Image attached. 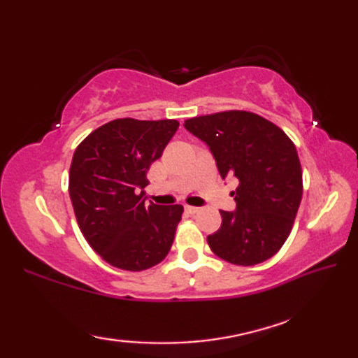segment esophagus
Instances as JSON below:
<instances>
[{
	"instance_id": "esophagus-1",
	"label": "esophagus",
	"mask_w": 358,
	"mask_h": 358,
	"mask_svg": "<svg viewBox=\"0 0 358 358\" xmlns=\"http://www.w3.org/2000/svg\"><path fill=\"white\" fill-rule=\"evenodd\" d=\"M185 209L189 212V214H196V212H200V208H196V206H185Z\"/></svg>"
}]
</instances>
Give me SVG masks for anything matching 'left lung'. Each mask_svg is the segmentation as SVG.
Masks as SVG:
<instances>
[{"label":"left lung","mask_w":358,"mask_h":358,"mask_svg":"<svg viewBox=\"0 0 358 358\" xmlns=\"http://www.w3.org/2000/svg\"><path fill=\"white\" fill-rule=\"evenodd\" d=\"M185 127L208 144L222 178L240 181L232 192L237 210H220L222 226L208 237L212 252L238 266L275 255L292 231L303 195L292 140L272 121L248 110L189 118Z\"/></svg>","instance_id":"8db88e82"}]
</instances>
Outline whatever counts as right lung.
Wrapping results in <instances>:
<instances>
[{"label": "right lung", "instance_id": "1", "mask_svg": "<svg viewBox=\"0 0 358 358\" xmlns=\"http://www.w3.org/2000/svg\"><path fill=\"white\" fill-rule=\"evenodd\" d=\"M177 120H112L75 149L69 195L80 231L113 268L138 272L169 254L181 204L146 203L150 164L177 132Z\"/></svg>", "mask_w": 358, "mask_h": 358}]
</instances>
